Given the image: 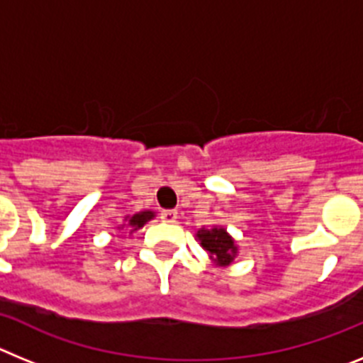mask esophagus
<instances>
[{
    "label": "esophagus",
    "instance_id": "34e87169",
    "mask_svg": "<svg viewBox=\"0 0 363 363\" xmlns=\"http://www.w3.org/2000/svg\"><path fill=\"white\" fill-rule=\"evenodd\" d=\"M162 220L167 221V223H172V221H176V218H178V211H172V209H167V211H162Z\"/></svg>",
    "mask_w": 363,
    "mask_h": 363
}]
</instances>
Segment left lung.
I'll return each instance as SVG.
<instances>
[{
	"label": "left lung",
	"mask_w": 363,
	"mask_h": 363,
	"mask_svg": "<svg viewBox=\"0 0 363 363\" xmlns=\"http://www.w3.org/2000/svg\"><path fill=\"white\" fill-rule=\"evenodd\" d=\"M198 238H200L201 247L205 251H209L213 259L220 265H229L236 255V247H234L233 238L223 229H201L198 230Z\"/></svg>",
	"instance_id": "obj_1"
}]
</instances>
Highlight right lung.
I'll use <instances>...</instances> for the list:
<instances>
[{"mask_svg":"<svg viewBox=\"0 0 363 363\" xmlns=\"http://www.w3.org/2000/svg\"><path fill=\"white\" fill-rule=\"evenodd\" d=\"M152 216H154V213H150V211H145V213H138L130 218L129 223L134 227V229H138V227H143V223H145V221H149Z\"/></svg>","mask_w":363,"mask_h":363,"instance_id":"obj_1","label":"right lung"}]
</instances>
